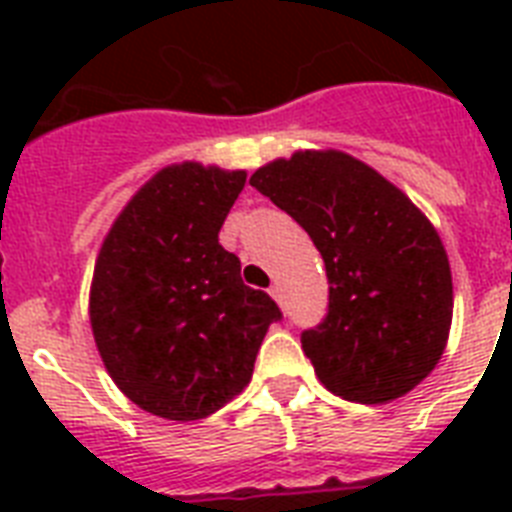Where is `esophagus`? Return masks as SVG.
<instances>
[{
	"label": "esophagus",
	"mask_w": 512,
	"mask_h": 512,
	"mask_svg": "<svg viewBox=\"0 0 512 512\" xmlns=\"http://www.w3.org/2000/svg\"><path fill=\"white\" fill-rule=\"evenodd\" d=\"M268 295H271L273 300H276V303H279V305H284V295H281V287H279V284H273V287L268 289Z\"/></svg>",
	"instance_id": "esophagus-1"
}]
</instances>
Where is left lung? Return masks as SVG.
I'll use <instances>...</instances> for the list:
<instances>
[{
  "label": "left lung",
  "instance_id": "obj_1",
  "mask_svg": "<svg viewBox=\"0 0 512 512\" xmlns=\"http://www.w3.org/2000/svg\"><path fill=\"white\" fill-rule=\"evenodd\" d=\"M324 257L327 319L303 332L324 388L388 404L420 385L452 329V271L441 236L401 188L342 151H297L249 177Z\"/></svg>",
  "mask_w": 512,
  "mask_h": 512
}]
</instances>
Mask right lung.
I'll use <instances>...</instances> for the list:
<instances>
[{
	"instance_id": "obj_1",
	"label": "right lung",
	"mask_w": 512,
	"mask_h": 512,
	"mask_svg": "<svg viewBox=\"0 0 512 512\" xmlns=\"http://www.w3.org/2000/svg\"><path fill=\"white\" fill-rule=\"evenodd\" d=\"M244 183V170L164 167L127 201L95 260L100 358L132 404L164 420H204L239 396L281 319L217 241Z\"/></svg>"
}]
</instances>
